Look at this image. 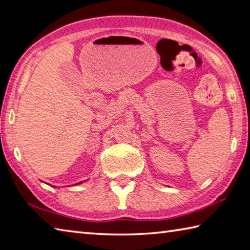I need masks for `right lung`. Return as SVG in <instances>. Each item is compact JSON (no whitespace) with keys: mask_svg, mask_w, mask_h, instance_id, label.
Segmentation results:
<instances>
[{"mask_svg":"<svg viewBox=\"0 0 250 250\" xmlns=\"http://www.w3.org/2000/svg\"><path fill=\"white\" fill-rule=\"evenodd\" d=\"M86 181V180H85ZM84 181H81V182H78V183H75V185L74 186H78V185H81V183H83Z\"/></svg>","mask_w":250,"mask_h":250,"instance_id":"1","label":"right lung"}]
</instances>
